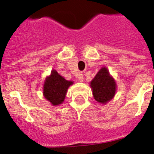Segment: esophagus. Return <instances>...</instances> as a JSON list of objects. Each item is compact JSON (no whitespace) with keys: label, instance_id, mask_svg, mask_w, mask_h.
I'll return each instance as SVG.
<instances>
[{"label":"esophagus","instance_id":"1","mask_svg":"<svg viewBox=\"0 0 154 154\" xmlns=\"http://www.w3.org/2000/svg\"><path fill=\"white\" fill-rule=\"evenodd\" d=\"M77 78H78V81H80V82H83V81H84V76H83L82 73H79L78 76H77Z\"/></svg>","mask_w":154,"mask_h":154}]
</instances>
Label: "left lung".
Wrapping results in <instances>:
<instances>
[{
	"label": "left lung",
	"mask_w": 154,
	"mask_h": 154,
	"mask_svg": "<svg viewBox=\"0 0 154 154\" xmlns=\"http://www.w3.org/2000/svg\"><path fill=\"white\" fill-rule=\"evenodd\" d=\"M94 99L101 104H106L114 97L116 84L114 78L109 74L106 67H102L97 72L91 82Z\"/></svg>",
	"instance_id": "left-lung-1"
}]
</instances>
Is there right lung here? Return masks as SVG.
Segmentation results:
<instances>
[{
    "instance_id": "add662e5",
    "label": "right lung",
    "mask_w": 154,
    "mask_h": 154,
    "mask_svg": "<svg viewBox=\"0 0 154 154\" xmlns=\"http://www.w3.org/2000/svg\"><path fill=\"white\" fill-rule=\"evenodd\" d=\"M73 84V81H66L62 76L53 69L50 76L45 78L43 85V95L53 105H58L63 102L67 89Z\"/></svg>"
}]
</instances>
